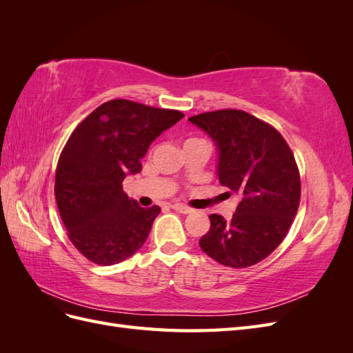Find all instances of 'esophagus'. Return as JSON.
Masks as SVG:
<instances>
[{
  "label": "esophagus",
  "mask_w": 353,
  "mask_h": 353,
  "mask_svg": "<svg viewBox=\"0 0 353 353\" xmlns=\"http://www.w3.org/2000/svg\"><path fill=\"white\" fill-rule=\"evenodd\" d=\"M172 209L176 210V212H179V213H184V215H188V213L193 212V209L188 208V206L181 205V203H175V205H172Z\"/></svg>",
  "instance_id": "esophagus-1"
}]
</instances>
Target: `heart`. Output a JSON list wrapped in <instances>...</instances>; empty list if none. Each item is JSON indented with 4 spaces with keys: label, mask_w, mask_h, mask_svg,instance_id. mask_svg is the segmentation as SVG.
<instances>
[{
    "label": "heart",
    "mask_w": 353,
    "mask_h": 353,
    "mask_svg": "<svg viewBox=\"0 0 353 353\" xmlns=\"http://www.w3.org/2000/svg\"><path fill=\"white\" fill-rule=\"evenodd\" d=\"M191 141H200V140H197V138H188V140H187L185 143H191ZM185 143H184V144H185Z\"/></svg>",
    "instance_id": "obj_1"
}]
</instances>
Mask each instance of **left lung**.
I'll return each mask as SVG.
<instances>
[{"mask_svg": "<svg viewBox=\"0 0 353 353\" xmlns=\"http://www.w3.org/2000/svg\"><path fill=\"white\" fill-rule=\"evenodd\" d=\"M215 143L216 175L241 200L231 221L210 215L199 241L213 261L245 268L270 256L290 228L301 201V176L281 134L243 110L188 117Z\"/></svg>", "mask_w": 353, "mask_h": 353, "instance_id": "left-lung-1", "label": "left lung"}]
</instances>
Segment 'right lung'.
<instances>
[{"instance_id": "obj_1", "label": "right lung", "mask_w": 353, "mask_h": 353, "mask_svg": "<svg viewBox=\"0 0 353 353\" xmlns=\"http://www.w3.org/2000/svg\"><path fill=\"white\" fill-rule=\"evenodd\" d=\"M183 117L178 110L110 100L70 135L54 193L70 241L91 262L114 265L143 248L160 208H141L123 193L122 183L141 172L148 147Z\"/></svg>"}]
</instances>
